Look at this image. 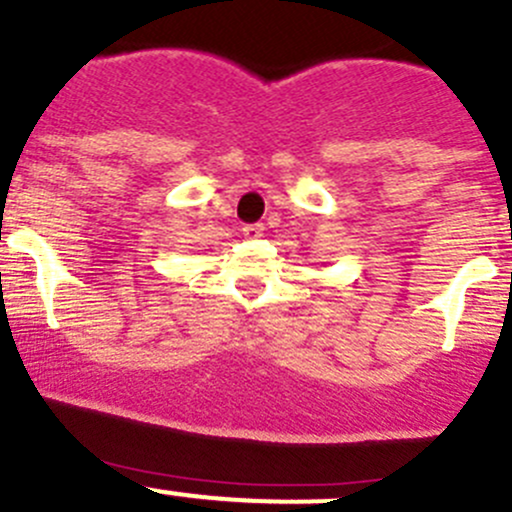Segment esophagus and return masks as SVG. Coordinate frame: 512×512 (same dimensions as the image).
I'll list each match as a JSON object with an SVG mask.
<instances>
[{
	"instance_id": "34e87169",
	"label": "esophagus",
	"mask_w": 512,
	"mask_h": 512,
	"mask_svg": "<svg viewBox=\"0 0 512 512\" xmlns=\"http://www.w3.org/2000/svg\"><path fill=\"white\" fill-rule=\"evenodd\" d=\"M241 232H244L246 239H258V237H263L266 227H263L261 222H256V225H246L244 229H241Z\"/></svg>"
}]
</instances>
